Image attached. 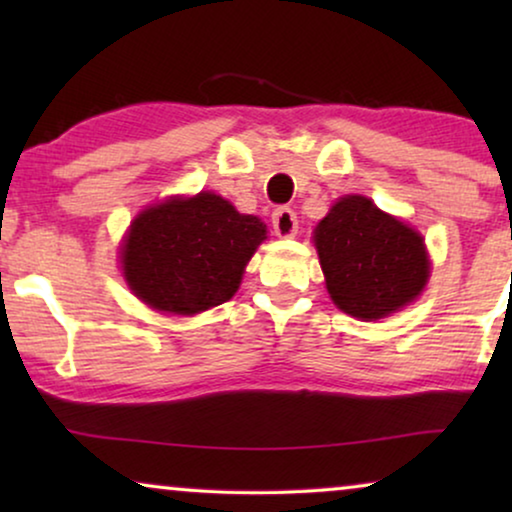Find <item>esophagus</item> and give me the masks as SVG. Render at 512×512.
I'll use <instances>...</instances> for the list:
<instances>
[{
    "instance_id": "obj_1",
    "label": "esophagus",
    "mask_w": 512,
    "mask_h": 512,
    "mask_svg": "<svg viewBox=\"0 0 512 512\" xmlns=\"http://www.w3.org/2000/svg\"><path fill=\"white\" fill-rule=\"evenodd\" d=\"M272 228H275V235L282 237V240H289V237L296 235L298 230V216L289 207H279L272 214Z\"/></svg>"
}]
</instances>
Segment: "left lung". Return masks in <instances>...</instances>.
<instances>
[{
	"mask_svg": "<svg viewBox=\"0 0 512 512\" xmlns=\"http://www.w3.org/2000/svg\"><path fill=\"white\" fill-rule=\"evenodd\" d=\"M331 300L349 317L377 321L412 303L429 282L424 237L366 195H345L314 228Z\"/></svg>",
	"mask_w": 512,
	"mask_h": 512,
	"instance_id": "1",
	"label": "left lung"
}]
</instances>
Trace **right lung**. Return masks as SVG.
Returning <instances> with one entry per match:
<instances>
[{
  "mask_svg": "<svg viewBox=\"0 0 512 512\" xmlns=\"http://www.w3.org/2000/svg\"><path fill=\"white\" fill-rule=\"evenodd\" d=\"M265 233L258 216L240 214L221 195H174L130 223L123 277L151 310L193 317L235 296Z\"/></svg>",
  "mask_w": 512,
  "mask_h": 512,
  "instance_id": "right-lung-1",
  "label": "right lung"
}]
</instances>
